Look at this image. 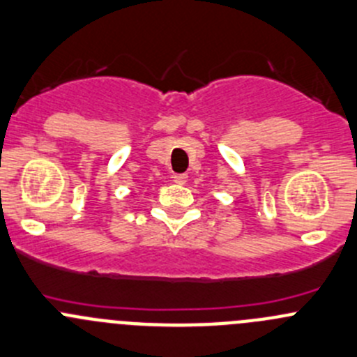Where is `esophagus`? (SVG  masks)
<instances>
[{
	"label": "esophagus",
	"mask_w": 357,
	"mask_h": 357,
	"mask_svg": "<svg viewBox=\"0 0 357 357\" xmlns=\"http://www.w3.org/2000/svg\"><path fill=\"white\" fill-rule=\"evenodd\" d=\"M172 181L178 183V185H185L188 181V174H174L172 176Z\"/></svg>",
	"instance_id": "1"
}]
</instances>
